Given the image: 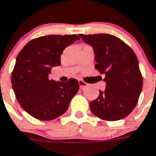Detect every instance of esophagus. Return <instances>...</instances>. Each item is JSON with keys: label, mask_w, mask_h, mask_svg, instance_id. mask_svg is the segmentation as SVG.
I'll use <instances>...</instances> for the list:
<instances>
[{"label": "esophagus", "mask_w": 156, "mask_h": 156, "mask_svg": "<svg viewBox=\"0 0 156 156\" xmlns=\"http://www.w3.org/2000/svg\"><path fill=\"white\" fill-rule=\"evenodd\" d=\"M78 83H79V86H80V89H82V90L85 89L86 86H88V84H87L86 82H85L84 81H82V80H78Z\"/></svg>", "instance_id": "esophagus-1"}]
</instances>
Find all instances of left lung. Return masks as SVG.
<instances>
[{"label":"left lung","mask_w":156,"mask_h":156,"mask_svg":"<svg viewBox=\"0 0 156 156\" xmlns=\"http://www.w3.org/2000/svg\"><path fill=\"white\" fill-rule=\"evenodd\" d=\"M92 46L96 70L104 74L105 91L90 103V110L104 120L115 121L129 115L138 102L143 77L136 54L125 42L108 34L79 35Z\"/></svg>","instance_id":"8db88e82"}]
</instances>
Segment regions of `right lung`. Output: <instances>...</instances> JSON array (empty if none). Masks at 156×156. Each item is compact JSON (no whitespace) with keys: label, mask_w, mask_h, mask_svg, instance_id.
I'll use <instances>...</instances> for the list:
<instances>
[{"label":"right lung","mask_w":156,"mask_h":156,"mask_svg":"<svg viewBox=\"0 0 156 156\" xmlns=\"http://www.w3.org/2000/svg\"><path fill=\"white\" fill-rule=\"evenodd\" d=\"M80 38L76 35H49L31 40L16 57L11 82L24 111L40 120H51L66 112L79 84L75 78L50 80L52 67L61 65L63 50Z\"/></svg>","instance_id":"add662e5"}]
</instances>
